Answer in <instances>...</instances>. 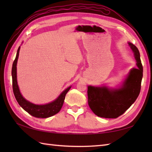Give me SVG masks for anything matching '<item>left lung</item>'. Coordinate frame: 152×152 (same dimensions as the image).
<instances>
[{"mask_svg":"<svg viewBox=\"0 0 152 152\" xmlns=\"http://www.w3.org/2000/svg\"><path fill=\"white\" fill-rule=\"evenodd\" d=\"M128 44L134 53L137 68L130 70L122 85L115 89L105 86L88 87V104L99 117L117 118L133 104L139 95L143 67L138 48L131 42Z\"/></svg>","mask_w":152,"mask_h":152,"instance_id":"obj_1","label":"left lung"}]
</instances>
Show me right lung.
Wrapping results in <instances>:
<instances>
[{
	"instance_id": "obj_1",
	"label": "right lung",
	"mask_w": 152,
	"mask_h": 152,
	"mask_svg": "<svg viewBox=\"0 0 152 152\" xmlns=\"http://www.w3.org/2000/svg\"><path fill=\"white\" fill-rule=\"evenodd\" d=\"M19 47L15 59L12 64V88L15 97L17 100L18 104L23 108L25 111L34 117L38 118H47L51 117L59 112L64 103V99L67 92L71 88V86L67 88L61 93L59 96L52 102L45 104H35L25 99L19 91L17 80V63L19 57Z\"/></svg>"
}]
</instances>
